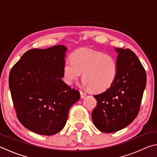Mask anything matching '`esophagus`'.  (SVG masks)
Listing matches in <instances>:
<instances>
[{"mask_svg": "<svg viewBox=\"0 0 157 157\" xmlns=\"http://www.w3.org/2000/svg\"><path fill=\"white\" fill-rule=\"evenodd\" d=\"M80 95H81V98H84L86 95V94L83 91H80Z\"/></svg>", "mask_w": 157, "mask_h": 157, "instance_id": "esophagus-1", "label": "esophagus"}]
</instances>
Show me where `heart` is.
Masks as SVG:
<instances>
[{"instance_id":"1","label":"heart","mask_w":157,"mask_h":157,"mask_svg":"<svg viewBox=\"0 0 157 157\" xmlns=\"http://www.w3.org/2000/svg\"><path fill=\"white\" fill-rule=\"evenodd\" d=\"M82 73L83 84L94 92L105 91L111 87L118 75L116 60L110 55L89 48L77 50L71 60L63 66V80L72 84Z\"/></svg>"}]
</instances>
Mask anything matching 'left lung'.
Here are the masks:
<instances>
[{
    "label": "left lung",
    "mask_w": 157,
    "mask_h": 157,
    "mask_svg": "<svg viewBox=\"0 0 157 157\" xmlns=\"http://www.w3.org/2000/svg\"><path fill=\"white\" fill-rule=\"evenodd\" d=\"M118 75L102 94L94 95L97 106L92 120L100 131L112 133L126 127L136 118L146 86V73L137 56L128 48H115Z\"/></svg>",
    "instance_id": "left-lung-1"
}]
</instances>
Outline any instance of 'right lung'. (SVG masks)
<instances>
[{
    "label": "right lung",
    "mask_w": 157,
    "mask_h": 157,
    "mask_svg": "<svg viewBox=\"0 0 157 157\" xmlns=\"http://www.w3.org/2000/svg\"><path fill=\"white\" fill-rule=\"evenodd\" d=\"M67 48L31 49L12 68L9 86L17 116L25 128L51 136L66 124L68 111L80 98L62 80Z\"/></svg>",
    "instance_id": "obj_1"
}]
</instances>
